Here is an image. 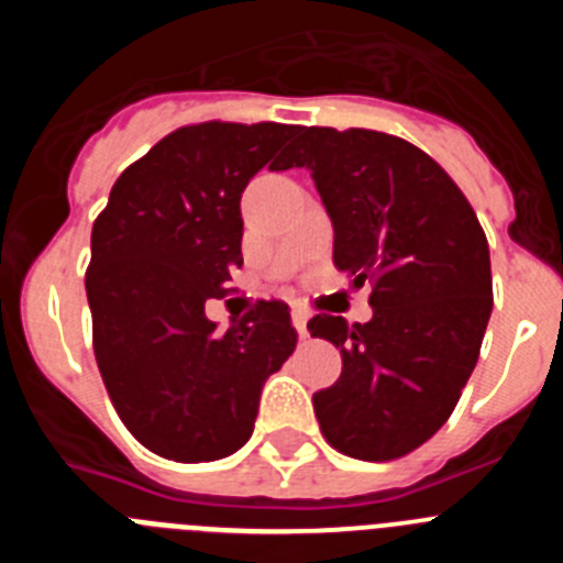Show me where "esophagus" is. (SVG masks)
Returning a JSON list of instances; mask_svg holds the SVG:
<instances>
[{
  "instance_id": "obj_1",
  "label": "esophagus",
  "mask_w": 563,
  "mask_h": 563,
  "mask_svg": "<svg viewBox=\"0 0 563 563\" xmlns=\"http://www.w3.org/2000/svg\"><path fill=\"white\" fill-rule=\"evenodd\" d=\"M292 327L298 330V335L307 338V312L301 307H292Z\"/></svg>"
}]
</instances>
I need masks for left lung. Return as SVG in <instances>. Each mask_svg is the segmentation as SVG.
<instances>
[{"mask_svg":"<svg viewBox=\"0 0 563 563\" xmlns=\"http://www.w3.org/2000/svg\"><path fill=\"white\" fill-rule=\"evenodd\" d=\"M290 166L316 180L338 271L372 285V321L307 324L343 361L312 395L318 426L352 460H400L442 429L479 361L494 310L485 231L449 172L395 134L301 126Z\"/></svg>","mask_w":563,"mask_h":563,"instance_id":"obj_1","label":"left lung"}]
</instances>
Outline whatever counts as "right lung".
Listing matches in <instances>:
<instances>
[{"instance_id": "obj_1", "label": "right lung", "mask_w": 563, "mask_h": 563, "mask_svg": "<svg viewBox=\"0 0 563 563\" xmlns=\"http://www.w3.org/2000/svg\"><path fill=\"white\" fill-rule=\"evenodd\" d=\"M287 123L174 129L114 180L92 225V350L114 411L152 454L213 462L251 440L258 395L292 355L285 301H256L225 332L206 318L242 267L239 200L285 168Z\"/></svg>"}]
</instances>
